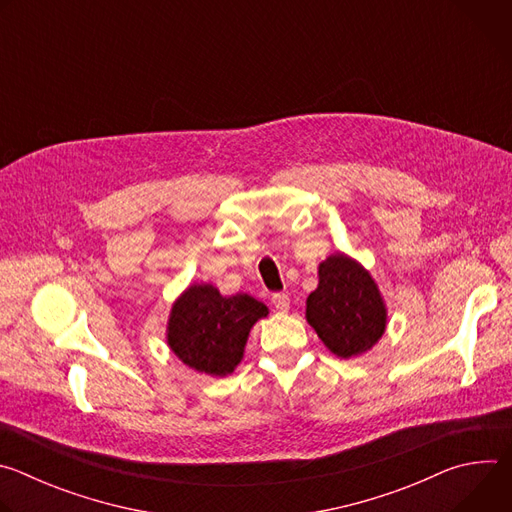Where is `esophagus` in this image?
<instances>
[{
  "label": "esophagus",
  "instance_id": "obj_1",
  "mask_svg": "<svg viewBox=\"0 0 512 512\" xmlns=\"http://www.w3.org/2000/svg\"><path fill=\"white\" fill-rule=\"evenodd\" d=\"M271 302H273V306H275V310H279V312H287L289 310V298H287V294H273L271 296Z\"/></svg>",
  "mask_w": 512,
  "mask_h": 512
}]
</instances>
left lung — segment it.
Returning a JSON list of instances; mask_svg holds the SVG:
<instances>
[{
	"label": "left lung",
	"mask_w": 512,
	"mask_h": 512,
	"mask_svg": "<svg viewBox=\"0 0 512 512\" xmlns=\"http://www.w3.org/2000/svg\"><path fill=\"white\" fill-rule=\"evenodd\" d=\"M320 283L306 318L322 342L342 358L369 350L385 332L387 312L371 275L356 261L332 255L320 265Z\"/></svg>",
	"instance_id": "obj_1"
}]
</instances>
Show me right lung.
I'll list each match as a JSON object with an SVG mask.
<instances>
[{
  "mask_svg": "<svg viewBox=\"0 0 512 512\" xmlns=\"http://www.w3.org/2000/svg\"><path fill=\"white\" fill-rule=\"evenodd\" d=\"M267 308L247 294L223 298L212 285H192L172 308L168 344L188 367L223 377L241 362L249 330Z\"/></svg>",
  "mask_w": 512,
  "mask_h": 512,
  "instance_id": "add662e5",
  "label": "right lung"
}]
</instances>
